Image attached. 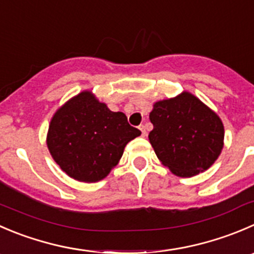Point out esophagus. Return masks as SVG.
I'll return each mask as SVG.
<instances>
[{"label":"esophagus","instance_id":"esophagus-1","mask_svg":"<svg viewBox=\"0 0 254 254\" xmlns=\"http://www.w3.org/2000/svg\"><path fill=\"white\" fill-rule=\"evenodd\" d=\"M139 129L141 130V135H142V136H146L147 132H146V127H145V125H140Z\"/></svg>","mask_w":254,"mask_h":254}]
</instances>
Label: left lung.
<instances>
[{"label":"left lung","instance_id":"1","mask_svg":"<svg viewBox=\"0 0 254 254\" xmlns=\"http://www.w3.org/2000/svg\"><path fill=\"white\" fill-rule=\"evenodd\" d=\"M149 140L160 161L175 175L207 170L223 147L225 129L217 114L190 93L155 103Z\"/></svg>","mask_w":254,"mask_h":254}]
</instances>
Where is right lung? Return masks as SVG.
<instances>
[{"label": "right lung", "mask_w": 254, "mask_h": 254, "mask_svg": "<svg viewBox=\"0 0 254 254\" xmlns=\"http://www.w3.org/2000/svg\"><path fill=\"white\" fill-rule=\"evenodd\" d=\"M140 134L124 113L110 112L94 95L83 92L54 114L47 145L68 176L97 182L119 162L125 145Z\"/></svg>", "instance_id": "1"}]
</instances>
